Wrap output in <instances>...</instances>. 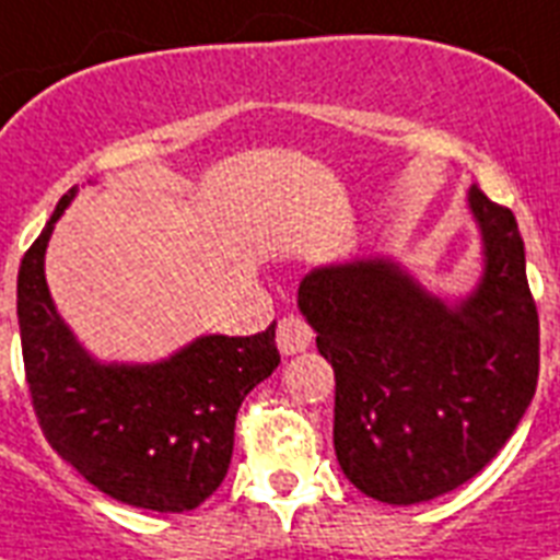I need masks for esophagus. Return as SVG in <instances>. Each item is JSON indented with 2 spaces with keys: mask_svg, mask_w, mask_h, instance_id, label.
Returning <instances> with one entry per match:
<instances>
[{
  "mask_svg": "<svg viewBox=\"0 0 560 560\" xmlns=\"http://www.w3.org/2000/svg\"><path fill=\"white\" fill-rule=\"evenodd\" d=\"M312 326H308L303 317L289 314V317H283V320L277 323V349H280V354L306 352L308 343H312Z\"/></svg>",
  "mask_w": 560,
  "mask_h": 560,
  "instance_id": "1",
  "label": "esophagus"
}]
</instances>
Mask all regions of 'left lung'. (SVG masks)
Segmentation results:
<instances>
[{"mask_svg":"<svg viewBox=\"0 0 560 560\" xmlns=\"http://www.w3.org/2000/svg\"><path fill=\"white\" fill-rule=\"evenodd\" d=\"M478 283L441 298L386 254L317 266L298 308L335 369V452L363 495L409 506L460 487L512 438L538 383V312L510 208L478 188Z\"/></svg>","mask_w":560,"mask_h":560,"instance_id":"1","label":"left lung"}]
</instances>
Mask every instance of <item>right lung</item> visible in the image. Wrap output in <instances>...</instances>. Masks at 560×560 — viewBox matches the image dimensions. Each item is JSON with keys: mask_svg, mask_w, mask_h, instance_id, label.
Segmentation results:
<instances>
[{"mask_svg": "<svg viewBox=\"0 0 560 560\" xmlns=\"http://www.w3.org/2000/svg\"><path fill=\"white\" fill-rule=\"evenodd\" d=\"M65 194L16 280L22 360L36 418L62 460L100 492L137 510L186 512L220 483L243 397L280 363L275 323L260 335H200L156 363L94 358L57 312L45 252Z\"/></svg>", "mask_w": 560, "mask_h": 560, "instance_id": "right-lung-1", "label": "right lung"}]
</instances>
